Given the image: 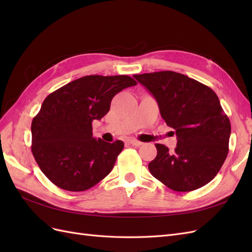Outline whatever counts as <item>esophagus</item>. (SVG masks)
Returning a JSON list of instances; mask_svg holds the SVG:
<instances>
[{
    "label": "esophagus",
    "instance_id": "obj_1",
    "mask_svg": "<svg viewBox=\"0 0 252 252\" xmlns=\"http://www.w3.org/2000/svg\"><path fill=\"white\" fill-rule=\"evenodd\" d=\"M128 143L133 145V146H135V147H140V146H142V145H143L142 142H140V141H138V140H134V139L128 140Z\"/></svg>",
    "mask_w": 252,
    "mask_h": 252
}]
</instances>
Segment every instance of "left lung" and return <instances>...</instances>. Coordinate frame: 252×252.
Returning <instances> with one entry per match:
<instances>
[{"label": "left lung", "instance_id": "left-lung-1", "mask_svg": "<svg viewBox=\"0 0 252 252\" xmlns=\"http://www.w3.org/2000/svg\"><path fill=\"white\" fill-rule=\"evenodd\" d=\"M133 78L155 96L162 118L178 139L172 152L156 144L158 155L148 165L150 173L174 191H192L208 184L225 162L231 132L215 91L169 70Z\"/></svg>", "mask_w": 252, "mask_h": 252}]
</instances>
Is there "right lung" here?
<instances>
[{"label":"right lung","mask_w":252,"mask_h":252,"mask_svg":"<svg viewBox=\"0 0 252 252\" xmlns=\"http://www.w3.org/2000/svg\"><path fill=\"white\" fill-rule=\"evenodd\" d=\"M136 85L128 75H86L53 91L32 123V151L56 186L84 191L112 170L124 143L93 136V121L110 109L112 97Z\"/></svg>","instance_id":"add662e5"}]
</instances>
